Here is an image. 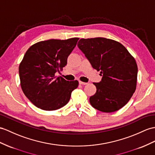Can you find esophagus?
<instances>
[{
    "instance_id": "1",
    "label": "esophagus",
    "mask_w": 155,
    "mask_h": 155,
    "mask_svg": "<svg viewBox=\"0 0 155 155\" xmlns=\"http://www.w3.org/2000/svg\"><path fill=\"white\" fill-rule=\"evenodd\" d=\"M79 84H80V85H87V83L82 82V81H79Z\"/></svg>"
}]
</instances>
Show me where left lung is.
<instances>
[{"instance_id": "obj_1", "label": "left lung", "mask_w": 155, "mask_h": 155, "mask_svg": "<svg viewBox=\"0 0 155 155\" xmlns=\"http://www.w3.org/2000/svg\"><path fill=\"white\" fill-rule=\"evenodd\" d=\"M78 47L102 80L93 83L97 91L90 97L91 106L103 112H112L127 103L136 89L137 66L134 58L119 42L103 37L81 39Z\"/></svg>"}]
</instances>
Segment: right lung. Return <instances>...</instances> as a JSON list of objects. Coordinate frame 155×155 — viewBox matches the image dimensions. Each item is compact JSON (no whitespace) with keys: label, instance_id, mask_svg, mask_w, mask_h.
Segmentation results:
<instances>
[{"label":"right lung","instance_id":"obj_1","mask_svg":"<svg viewBox=\"0 0 155 155\" xmlns=\"http://www.w3.org/2000/svg\"><path fill=\"white\" fill-rule=\"evenodd\" d=\"M79 38L40 41L29 48L19 66L22 91L37 108L55 110L68 103L78 81L56 76L67 64Z\"/></svg>","mask_w":155,"mask_h":155}]
</instances>
